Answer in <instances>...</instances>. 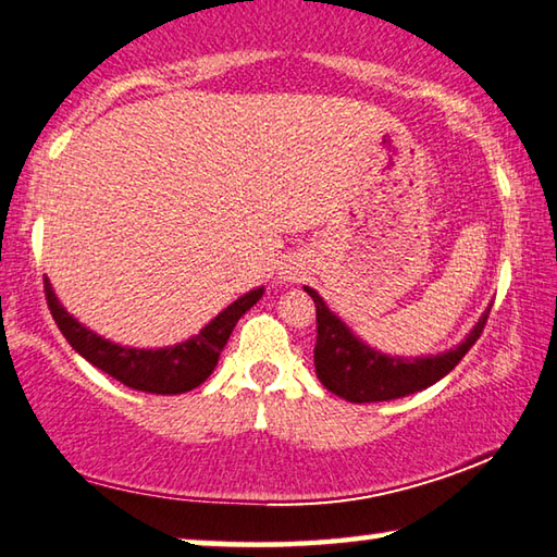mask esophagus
Returning a JSON list of instances; mask_svg holds the SVG:
<instances>
[{"mask_svg":"<svg viewBox=\"0 0 557 557\" xmlns=\"http://www.w3.org/2000/svg\"><path fill=\"white\" fill-rule=\"evenodd\" d=\"M282 275H285L287 280H297V270L295 268H287L285 272H282Z\"/></svg>","mask_w":557,"mask_h":557,"instance_id":"obj_1","label":"esophagus"}]
</instances>
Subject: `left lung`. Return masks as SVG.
<instances>
[{"label": "left lung", "instance_id": "left-lung-1", "mask_svg": "<svg viewBox=\"0 0 557 557\" xmlns=\"http://www.w3.org/2000/svg\"><path fill=\"white\" fill-rule=\"evenodd\" d=\"M305 293L314 299L317 307V379L332 394L355 404L399 399V396H409L436 384L466 357V351L483 334L485 320L491 314V310H485L479 324L456 349H448L436 357L404 359L367 347L364 342H359V337L351 334L349 326L337 314L330 312V307L324 305V299L312 287H305Z\"/></svg>", "mask_w": 557, "mask_h": 557}]
</instances>
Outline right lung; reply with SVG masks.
Masks as SVG:
<instances>
[{"label":"right lung","instance_id":"right-lung-1","mask_svg":"<svg viewBox=\"0 0 557 557\" xmlns=\"http://www.w3.org/2000/svg\"><path fill=\"white\" fill-rule=\"evenodd\" d=\"M262 293V287L250 289L240 299H235L231 307H225L213 322L202 326L196 337L175 344V347L134 349L103 339L96 332L86 330L84 324H78L61 307L54 289H51V282L44 277L47 305L66 342L86 361H91L96 369H101L103 374L113 376L116 382L131 386V389L148 394H183L206 382L213 374L220 351H223L227 339H231L237 320L258 302Z\"/></svg>","mask_w":557,"mask_h":557}]
</instances>
